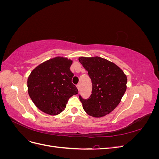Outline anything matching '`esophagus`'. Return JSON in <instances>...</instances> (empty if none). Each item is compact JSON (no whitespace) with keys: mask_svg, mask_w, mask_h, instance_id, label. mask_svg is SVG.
<instances>
[{"mask_svg":"<svg viewBox=\"0 0 159 159\" xmlns=\"http://www.w3.org/2000/svg\"><path fill=\"white\" fill-rule=\"evenodd\" d=\"M76 86H77V88H78V91H80V84H78Z\"/></svg>","mask_w":159,"mask_h":159,"instance_id":"esophagus-1","label":"esophagus"}]
</instances>
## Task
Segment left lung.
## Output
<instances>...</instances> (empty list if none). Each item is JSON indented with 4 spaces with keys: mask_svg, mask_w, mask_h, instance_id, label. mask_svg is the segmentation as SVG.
I'll use <instances>...</instances> for the list:
<instances>
[{
    "mask_svg": "<svg viewBox=\"0 0 159 159\" xmlns=\"http://www.w3.org/2000/svg\"><path fill=\"white\" fill-rule=\"evenodd\" d=\"M79 61L92 83V93L88 99L79 96L83 108L93 117H103L121 102L127 89V76L116 64L102 57H80Z\"/></svg>",
    "mask_w": 159,
    "mask_h": 159,
    "instance_id": "8db88e82",
    "label": "left lung"
}]
</instances>
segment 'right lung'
Segmentation results:
<instances>
[{
    "label": "right lung",
    "instance_id": "obj_1",
    "mask_svg": "<svg viewBox=\"0 0 159 159\" xmlns=\"http://www.w3.org/2000/svg\"><path fill=\"white\" fill-rule=\"evenodd\" d=\"M71 64L72 60L67 57H56L38 66L28 76V94L42 111L58 115L65 109L71 96L78 93L76 86L71 83Z\"/></svg>",
    "mask_w": 159,
    "mask_h": 159
}]
</instances>
